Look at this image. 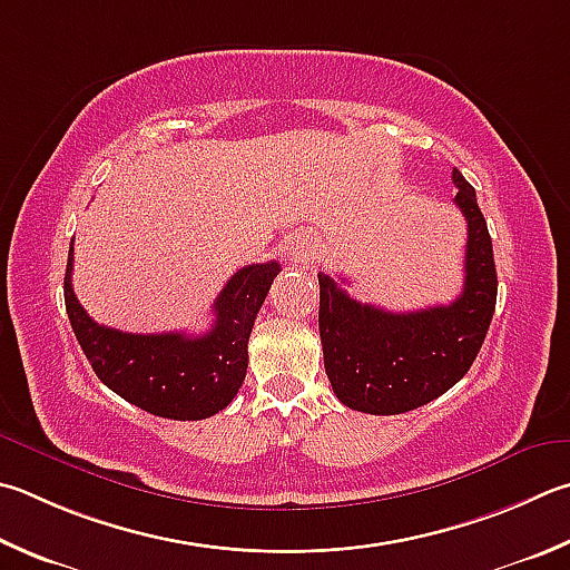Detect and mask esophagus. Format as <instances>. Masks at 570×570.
I'll use <instances>...</instances> for the list:
<instances>
[{
    "label": "esophagus",
    "mask_w": 570,
    "mask_h": 570,
    "mask_svg": "<svg viewBox=\"0 0 570 570\" xmlns=\"http://www.w3.org/2000/svg\"><path fill=\"white\" fill-rule=\"evenodd\" d=\"M312 254H314V244L308 239H296L292 242V246H288V258L296 264H304Z\"/></svg>",
    "instance_id": "1"
}]
</instances>
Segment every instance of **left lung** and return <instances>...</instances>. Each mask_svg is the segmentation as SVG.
Returning a JSON list of instances; mask_svg holds the SVG:
<instances>
[{
	"label": "left lung",
	"instance_id": "obj_1",
	"mask_svg": "<svg viewBox=\"0 0 570 570\" xmlns=\"http://www.w3.org/2000/svg\"><path fill=\"white\" fill-rule=\"evenodd\" d=\"M456 206L469 224L463 292L449 306L386 312L351 298L318 274V334L324 366L344 406L396 416L439 399L469 374L495 312L493 246L473 186L453 169Z\"/></svg>",
	"mask_w": 570,
	"mask_h": 570
}]
</instances>
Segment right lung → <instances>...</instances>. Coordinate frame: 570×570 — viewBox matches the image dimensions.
Returning <instances> with one entry per match:
<instances>
[{
	"label": "right lung",
	"mask_w": 570,
	"mask_h": 570,
	"mask_svg": "<svg viewBox=\"0 0 570 570\" xmlns=\"http://www.w3.org/2000/svg\"><path fill=\"white\" fill-rule=\"evenodd\" d=\"M71 266L75 246H69L65 274L67 316L101 384L134 406L174 421H202L229 406L249 366L254 318L282 266L266 262L239 268L216 296V321L202 336L127 334L97 324L77 302Z\"/></svg>",
	"instance_id": "right-lung-1"
}]
</instances>
